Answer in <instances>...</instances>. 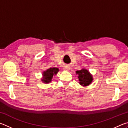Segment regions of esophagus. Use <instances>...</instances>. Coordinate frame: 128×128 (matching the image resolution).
Returning a JSON list of instances; mask_svg holds the SVG:
<instances>
[{"instance_id": "34e87169", "label": "esophagus", "mask_w": 128, "mask_h": 128, "mask_svg": "<svg viewBox=\"0 0 128 128\" xmlns=\"http://www.w3.org/2000/svg\"><path fill=\"white\" fill-rule=\"evenodd\" d=\"M64 69L65 70L68 71V70H69V69H70V68H69V67H68V66H66V67H65Z\"/></svg>"}]
</instances>
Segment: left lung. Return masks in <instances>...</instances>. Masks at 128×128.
<instances>
[{
	"instance_id": "obj_1",
	"label": "left lung",
	"mask_w": 128,
	"mask_h": 128,
	"mask_svg": "<svg viewBox=\"0 0 128 128\" xmlns=\"http://www.w3.org/2000/svg\"><path fill=\"white\" fill-rule=\"evenodd\" d=\"M76 74H78L79 80V84L84 86L90 85L92 81V76L86 69H81L76 71Z\"/></svg>"
}]
</instances>
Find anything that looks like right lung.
<instances>
[{
	"label": "right lung",
	"mask_w": 128,
	"mask_h": 128,
	"mask_svg": "<svg viewBox=\"0 0 128 128\" xmlns=\"http://www.w3.org/2000/svg\"><path fill=\"white\" fill-rule=\"evenodd\" d=\"M58 71H59V69L58 68H50L47 69L43 73V78L42 81L44 83H49L51 82L54 76L56 74Z\"/></svg>",
	"instance_id": "right-lung-1"
}]
</instances>
